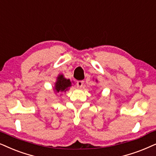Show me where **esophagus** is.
<instances>
[{
  "label": "esophagus",
  "instance_id": "34e87169",
  "mask_svg": "<svg viewBox=\"0 0 156 156\" xmlns=\"http://www.w3.org/2000/svg\"><path fill=\"white\" fill-rule=\"evenodd\" d=\"M83 84H84V81L79 80L76 82V87H77L78 88H81L83 86Z\"/></svg>",
  "mask_w": 156,
  "mask_h": 156
}]
</instances>
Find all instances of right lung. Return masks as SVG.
Here are the masks:
<instances>
[{"label":"right lung","instance_id":"add662e5","mask_svg":"<svg viewBox=\"0 0 156 156\" xmlns=\"http://www.w3.org/2000/svg\"><path fill=\"white\" fill-rule=\"evenodd\" d=\"M71 86V82L69 80H66L64 78L63 75H59L58 76L57 82L55 84V90L57 92H65L67 90V88Z\"/></svg>","mask_w":156,"mask_h":156}]
</instances>
